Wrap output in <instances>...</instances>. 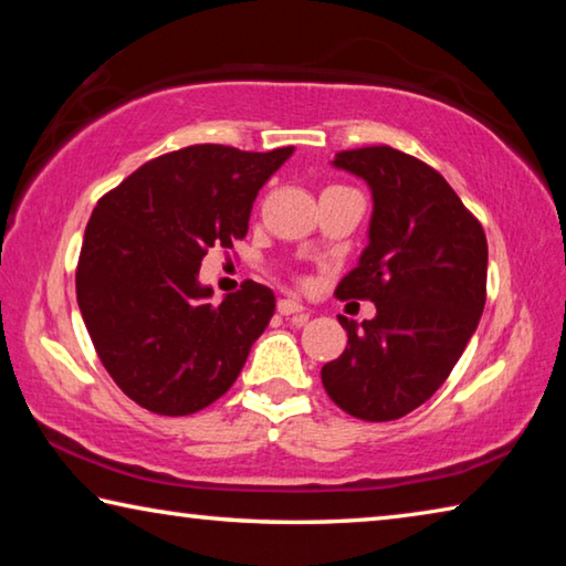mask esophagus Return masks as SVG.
Listing matches in <instances>:
<instances>
[{
	"mask_svg": "<svg viewBox=\"0 0 566 566\" xmlns=\"http://www.w3.org/2000/svg\"><path fill=\"white\" fill-rule=\"evenodd\" d=\"M276 312L284 314V317H290V314L304 312V304L300 300H294V296H282V300L276 302Z\"/></svg>",
	"mask_w": 566,
	"mask_h": 566,
	"instance_id": "obj_1",
	"label": "esophagus"
}]
</instances>
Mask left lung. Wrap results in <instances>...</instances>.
I'll list each match as a JSON object with an SVG mask.
<instances>
[{
    "label": "left lung",
    "instance_id": "1",
    "mask_svg": "<svg viewBox=\"0 0 566 566\" xmlns=\"http://www.w3.org/2000/svg\"><path fill=\"white\" fill-rule=\"evenodd\" d=\"M337 169L371 189L369 244L337 286L371 300L375 319L339 317L347 349L322 367L337 407L391 421L434 395L462 357L486 302V237L447 179L391 147L339 151Z\"/></svg>",
    "mask_w": 566,
    "mask_h": 566
}]
</instances>
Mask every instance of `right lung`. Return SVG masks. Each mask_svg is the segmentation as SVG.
<instances>
[{
    "mask_svg": "<svg viewBox=\"0 0 566 566\" xmlns=\"http://www.w3.org/2000/svg\"><path fill=\"white\" fill-rule=\"evenodd\" d=\"M292 151L185 147L147 161L94 207L76 302L104 369L139 407L195 415L234 385L272 319L274 292L247 280L214 304L199 266L209 249L247 234L256 195Z\"/></svg>",
    "mask_w": 566,
    "mask_h": 566,
    "instance_id": "add662e5",
    "label": "right lung"
}]
</instances>
